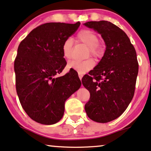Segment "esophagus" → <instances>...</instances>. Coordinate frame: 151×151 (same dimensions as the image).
<instances>
[{
  "label": "esophagus",
  "mask_w": 151,
  "mask_h": 151,
  "mask_svg": "<svg viewBox=\"0 0 151 151\" xmlns=\"http://www.w3.org/2000/svg\"><path fill=\"white\" fill-rule=\"evenodd\" d=\"M78 76H79V78L81 80L82 78L83 77V74L82 73H78Z\"/></svg>",
  "instance_id": "esophagus-1"
}]
</instances>
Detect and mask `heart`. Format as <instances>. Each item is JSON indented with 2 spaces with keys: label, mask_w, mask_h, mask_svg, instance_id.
Segmentation results:
<instances>
[{
  "label": "heart",
  "mask_w": 151,
  "mask_h": 151,
  "mask_svg": "<svg viewBox=\"0 0 151 151\" xmlns=\"http://www.w3.org/2000/svg\"><path fill=\"white\" fill-rule=\"evenodd\" d=\"M77 39L79 42H83L88 46V55H92L95 58L101 57L104 52V49L101 42H99V37L94 31L83 29L79 31L77 35ZM73 41L70 38H67L61 45V51L64 58L69 59L72 55ZM95 63L92 58L80 61L73 59L68 63V68L73 69L78 73H85L94 68Z\"/></svg>",
  "instance_id": "obj_1"
}]
</instances>
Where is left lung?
<instances>
[{
  "label": "left lung",
  "mask_w": 151,
  "mask_h": 151,
  "mask_svg": "<svg viewBox=\"0 0 151 151\" xmlns=\"http://www.w3.org/2000/svg\"><path fill=\"white\" fill-rule=\"evenodd\" d=\"M84 25L101 34L106 46L101 61L82 79L90 93L85 110L91 120L106 123L120 116L132 99L139 71L137 52L127 34L111 22Z\"/></svg>",
  "instance_id": "1"
}]
</instances>
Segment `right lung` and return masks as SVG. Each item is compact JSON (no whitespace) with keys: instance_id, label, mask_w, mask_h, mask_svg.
<instances>
[{"instance_id":"add662e5","label":"right lung","mask_w":151,"mask_h":151,"mask_svg":"<svg viewBox=\"0 0 151 151\" xmlns=\"http://www.w3.org/2000/svg\"><path fill=\"white\" fill-rule=\"evenodd\" d=\"M80 24H43L31 31L19 45L14 65L17 93L27 114L38 123L59 122L64 115L65 101L81 86L73 69L56 77L66 65L61 45Z\"/></svg>"}]
</instances>
